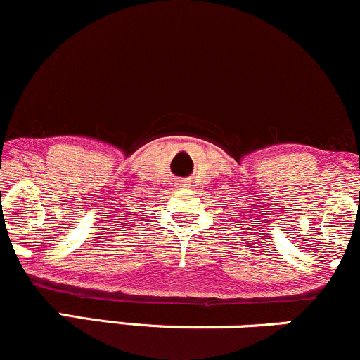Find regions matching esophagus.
I'll return each mask as SVG.
<instances>
[{
	"label": "esophagus",
	"mask_w": 360,
	"mask_h": 360,
	"mask_svg": "<svg viewBox=\"0 0 360 360\" xmlns=\"http://www.w3.org/2000/svg\"><path fill=\"white\" fill-rule=\"evenodd\" d=\"M179 185H180L181 188H188L190 187V181L188 180H180Z\"/></svg>",
	"instance_id": "1"
}]
</instances>
